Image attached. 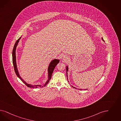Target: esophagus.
Returning <instances> with one entry per match:
<instances>
[{"label":"esophagus","instance_id":"1","mask_svg":"<svg viewBox=\"0 0 121 121\" xmlns=\"http://www.w3.org/2000/svg\"><path fill=\"white\" fill-rule=\"evenodd\" d=\"M63 58H64V59H65V60H67V59L68 58V57H67V56L65 55V56H63Z\"/></svg>","mask_w":121,"mask_h":121}]
</instances>
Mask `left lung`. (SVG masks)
<instances>
[{
	"label": "left lung",
	"mask_w": 121,
	"mask_h": 121,
	"mask_svg": "<svg viewBox=\"0 0 121 121\" xmlns=\"http://www.w3.org/2000/svg\"><path fill=\"white\" fill-rule=\"evenodd\" d=\"M102 40L104 41V40H103V38H102ZM68 67L67 66V67H66V71H67H67H68ZM72 87H73V88H76H76H75V87H73V86H72ZM79 90H82V89H79Z\"/></svg>",
	"instance_id": "1"
}]
</instances>
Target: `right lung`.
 Listing matches in <instances>:
<instances>
[{
    "label": "right lung",
    "instance_id": "right-lung-1",
    "mask_svg": "<svg viewBox=\"0 0 121 121\" xmlns=\"http://www.w3.org/2000/svg\"><path fill=\"white\" fill-rule=\"evenodd\" d=\"M21 37L19 38L17 40V42H16L15 44V45L14 46V47H13V66H14V70L15 71V73L16 74L17 76L18 77H19L21 81L24 83L25 84V85L29 87V88H37L38 87H42V85H31V84H28V83H26L25 82V81L22 79L21 77V76L19 75V72H18V69H17V63H16V47H17V45L18 43V42H19L20 40L21 39ZM59 62V60L58 59H54L53 60H52L51 62H50V64L49 66L48 67V79L47 80V81L46 82L45 84L43 85V86H45L47 84H48V83L49 82L50 79H51V76L52 75V73L53 72V71L54 70V68L56 66V65H57V64ZM43 86H42V87Z\"/></svg>",
    "mask_w": 121,
    "mask_h": 121
}]
</instances>
